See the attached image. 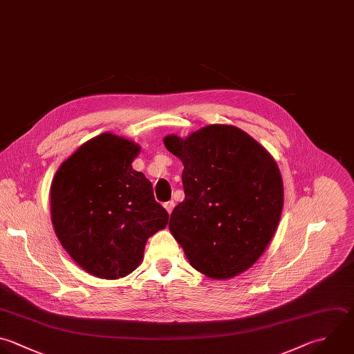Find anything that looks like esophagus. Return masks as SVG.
Instances as JSON below:
<instances>
[{"mask_svg": "<svg viewBox=\"0 0 354 354\" xmlns=\"http://www.w3.org/2000/svg\"><path fill=\"white\" fill-rule=\"evenodd\" d=\"M163 206H165V209L167 210V213L170 214V213L173 212V209H174V202H173V201H169V202H166Z\"/></svg>", "mask_w": 354, "mask_h": 354, "instance_id": "1", "label": "esophagus"}]
</instances>
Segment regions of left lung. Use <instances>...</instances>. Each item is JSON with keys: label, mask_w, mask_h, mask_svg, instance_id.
<instances>
[{"label": "left lung", "mask_w": 354, "mask_h": 354, "mask_svg": "<svg viewBox=\"0 0 354 354\" xmlns=\"http://www.w3.org/2000/svg\"><path fill=\"white\" fill-rule=\"evenodd\" d=\"M165 147L183 165L185 199L169 230L189 264L213 279L250 268L272 239L283 206L282 177L268 151L231 124H209Z\"/></svg>", "instance_id": "1"}]
</instances>
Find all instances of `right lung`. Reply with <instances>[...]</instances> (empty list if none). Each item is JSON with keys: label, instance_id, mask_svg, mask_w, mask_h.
I'll use <instances>...</instances> for the list:
<instances>
[{"label": "right lung", "instance_id": "add662e5", "mask_svg": "<svg viewBox=\"0 0 354 354\" xmlns=\"http://www.w3.org/2000/svg\"><path fill=\"white\" fill-rule=\"evenodd\" d=\"M141 147L112 133L84 142L57 170L51 189L54 231L88 274L119 279L144 259L149 236L167 225L152 184L131 166Z\"/></svg>", "mask_w": 354, "mask_h": 354}]
</instances>
